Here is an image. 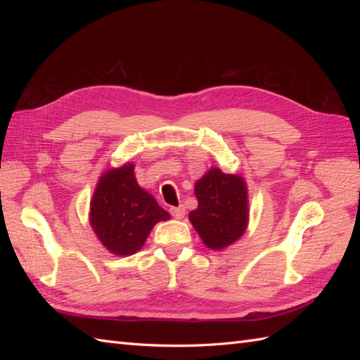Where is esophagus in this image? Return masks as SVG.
Masks as SVG:
<instances>
[{
    "label": "esophagus",
    "mask_w": 360,
    "mask_h": 360,
    "mask_svg": "<svg viewBox=\"0 0 360 360\" xmlns=\"http://www.w3.org/2000/svg\"><path fill=\"white\" fill-rule=\"evenodd\" d=\"M170 213H172V215H173L176 219H181V218H184V215H186V207H184V205H178V207H172V209H170Z\"/></svg>",
    "instance_id": "34e87169"
}]
</instances>
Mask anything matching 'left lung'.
I'll list each match as a JSON object with an SVG mask.
<instances>
[{
	"label": "left lung",
	"instance_id": "1",
	"mask_svg": "<svg viewBox=\"0 0 360 360\" xmlns=\"http://www.w3.org/2000/svg\"><path fill=\"white\" fill-rule=\"evenodd\" d=\"M198 207L190 212L196 232L207 248L218 250L235 243L248 226V190L243 178L212 168L196 182Z\"/></svg>",
	"mask_w": 360,
	"mask_h": 360
}]
</instances>
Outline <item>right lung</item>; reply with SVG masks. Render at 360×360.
<instances>
[{"mask_svg":"<svg viewBox=\"0 0 360 360\" xmlns=\"http://www.w3.org/2000/svg\"><path fill=\"white\" fill-rule=\"evenodd\" d=\"M133 172V164L106 172L91 201V226L96 235L106 249L122 257L139 250L153 226L170 218L139 187Z\"/></svg>","mask_w":360,"mask_h":360,"instance_id":"right-lung-1","label":"right lung"}]
</instances>
